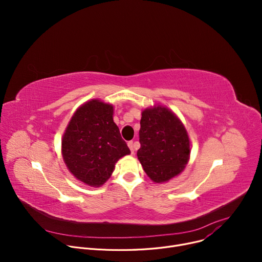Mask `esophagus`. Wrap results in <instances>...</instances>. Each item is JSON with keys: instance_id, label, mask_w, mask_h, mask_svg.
<instances>
[{"instance_id": "esophagus-1", "label": "esophagus", "mask_w": 262, "mask_h": 262, "mask_svg": "<svg viewBox=\"0 0 262 262\" xmlns=\"http://www.w3.org/2000/svg\"><path fill=\"white\" fill-rule=\"evenodd\" d=\"M127 145H128V147H129V149H130V151L134 154V151H135V143H134L133 141H129V142L127 143Z\"/></svg>"}]
</instances>
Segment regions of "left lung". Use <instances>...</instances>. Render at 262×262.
Masks as SVG:
<instances>
[{"instance_id":"8db88e82","label":"left lung","mask_w":262,"mask_h":262,"mask_svg":"<svg viewBox=\"0 0 262 262\" xmlns=\"http://www.w3.org/2000/svg\"><path fill=\"white\" fill-rule=\"evenodd\" d=\"M138 159L155 182L181 173L190 159V139L179 118L168 107L156 105L142 112Z\"/></svg>"}]
</instances>
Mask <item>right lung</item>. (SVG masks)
I'll return each instance as SVG.
<instances>
[{"label":"right lung","instance_id":"1","mask_svg":"<svg viewBox=\"0 0 262 262\" xmlns=\"http://www.w3.org/2000/svg\"><path fill=\"white\" fill-rule=\"evenodd\" d=\"M113 105L92 99L71 117L62 138V156L70 173L90 186L102 185L119 159L130 154L113 120Z\"/></svg>","mask_w":262,"mask_h":262}]
</instances>
